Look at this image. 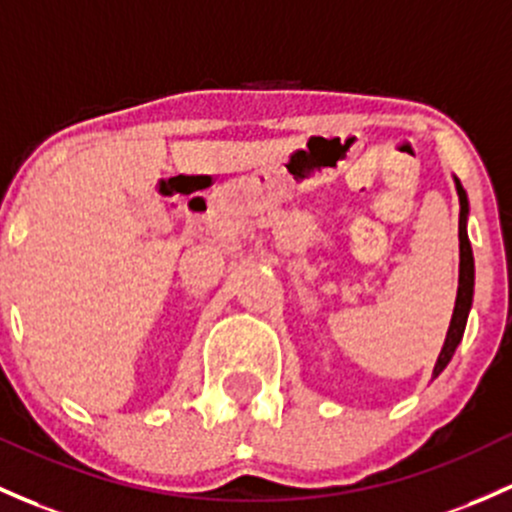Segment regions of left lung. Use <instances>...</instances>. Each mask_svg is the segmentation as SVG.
I'll return each mask as SVG.
<instances>
[{"label":"left lung","mask_w":512,"mask_h":512,"mask_svg":"<svg viewBox=\"0 0 512 512\" xmlns=\"http://www.w3.org/2000/svg\"><path fill=\"white\" fill-rule=\"evenodd\" d=\"M456 193H459V252H461V262H459V294H456V306H454V316H451L449 331H446V341L444 348H441L437 365H434V378L441 373V370L449 365L451 355H454L456 346L464 338V328H466V319H469L471 311V301H473V252H471V242H469V233H466V218H469V198H466L464 186L459 184L456 179Z\"/></svg>","instance_id":"1"}]
</instances>
